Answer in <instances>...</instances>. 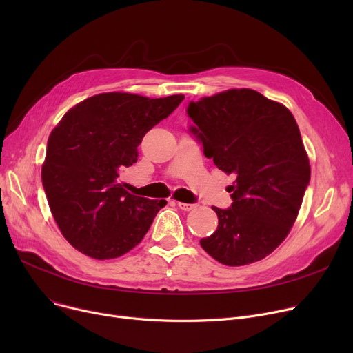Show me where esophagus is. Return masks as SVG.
Listing matches in <instances>:
<instances>
[{
  "label": "esophagus",
  "mask_w": 353,
  "mask_h": 353,
  "mask_svg": "<svg viewBox=\"0 0 353 353\" xmlns=\"http://www.w3.org/2000/svg\"><path fill=\"white\" fill-rule=\"evenodd\" d=\"M177 206L184 212H189V210H193L194 208H197V205H194V203H183V201H177Z\"/></svg>",
  "instance_id": "1"
}]
</instances>
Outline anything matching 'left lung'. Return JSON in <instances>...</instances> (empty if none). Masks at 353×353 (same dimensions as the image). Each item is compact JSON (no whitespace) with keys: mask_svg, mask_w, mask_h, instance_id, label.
<instances>
[{"mask_svg":"<svg viewBox=\"0 0 353 353\" xmlns=\"http://www.w3.org/2000/svg\"><path fill=\"white\" fill-rule=\"evenodd\" d=\"M188 116L205 156L236 176L232 206L212 208L219 226L201 248L228 266L261 261L290 232L310 180L298 123L283 104L250 88L190 101Z\"/></svg>","mask_w":353,"mask_h":353,"instance_id":"left-lung-1","label":"left lung"}]
</instances>
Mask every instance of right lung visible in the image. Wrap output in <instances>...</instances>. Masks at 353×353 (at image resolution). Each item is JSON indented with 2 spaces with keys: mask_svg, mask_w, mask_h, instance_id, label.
I'll return each mask as SVG.
<instances>
[{
  "mask_svg": "<svg viewBox=\"0 0 353 353\" xmlns=\"http://www.w3.org/2000/svg\"><path fill=\"white\" fill-rule=\"evenodd\" d=\"M183 100L104 92L70 108L52 130L41 180L55 223L72 248L105 261L141 242L167 201L128 193L120 174L137 161L144 134Z\"/></svg>",
  "mask_w": 353,
  "mask_h": 353,
  "instance_id": "1",
  "label": "right lung"
}]
</instances>
